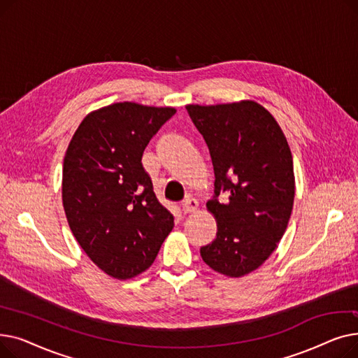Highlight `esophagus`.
I'll return each mask as SVG.
<instances>
[{
	"label": "esophagus",
	"mask_w": 358,
	"mask_h": 358,
	"mask_svg": "<svg viewBox=\"0 0 358 358\" xmlns=\"http://www.w3.org/2000/svg\"><path fill=\"white\" fill-rule=\"evenodd\" d=\"M181 209L184 213H193L199 209V201L196 199H187L181 203Z\"/></svg>",
	"instance_id": "esophagus-1"
}]
</instances>
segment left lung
<instances>
[{"label": "left lung", "mask_w": 358, "mask_h": 358, "mask_svg": "<svg viewBox=\"0 0 358 358\" xmlns=\"http://www.w3.org/2000/svg\"><path fill=\"white\" fill-rule=\"evenodd\" d=\"M185 108L215 169V196L206 206L217 234L200 255L215 271L242 277L274 252L287 228L294 200L287 139L271 113L251 100ZM220 192L227 202L218 201Z\"/></svg>", "instance_id": "1"}]
</instances>
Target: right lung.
Segmentation results:
<instances>
[{"label":"right lung","mask_w":358,"mask_h":358,"mask_svg":"<svg viewBox=\"0 0 358 358\" xmlns=\"http://www.w3.org/2000/svg\"><path fill=\"white\" fill-rule=\"evenodd\" d=\"M176 111L131 101L106 106L90 113L68 145L62 201L69 228L94 264L115 278L149 268L174 227L142 155Z\"/></svg>","instance_id":"add662e5"}]
</instances>
